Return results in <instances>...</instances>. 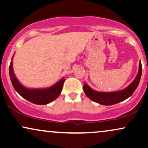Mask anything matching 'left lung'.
Returning a JSON list of instances; mask_svg holds the SVG:
<instances>
[{
  "instance_id": "left-lung-1",
  "label": "left lung",
  "mask_w": 148,
  "mask_h": 148,
  "mask_svg": "<svg viewBox=\"0 0 148 148\" xmlns=\"http://www.w3.org/2000/svg\"><path fill=\"white\" fill-rule=\"evenodd\" d=\"M141 73L142 66L141 62L140 61L139 72H138L135 79L126 89L119 91H115V92H98V91L91 89L85 83L83 86L84 91H85L86 96L91 100H93V102L103 104V105H113V104L119 103L121 101H124L130 96H132V93H134V91L136 90L139 85L141 77Z\"/></svg>"
}]
</instances>
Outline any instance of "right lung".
Returning <instances> with one entry per match:
<instances>
[{
	"label": "right lung",
	"instance_id": "add662e5",
	"mask_svg": "<svg viewBox=\"0 0 148 148\" xmlns=\"http://www.w3.org/2000/svg\"><path fill=\"white\" fill-rule=\"evenodd\" d=\"M9 76L16 91L26 100L36 104H46L55 100L60 95L65 79L59 80L55 85L47 89H30L23 87L17 80L13 71L12 61L9 65Z\"/></svg>",
	"mask_w": 148,
	"mask_h": 148
}]
</instances>
